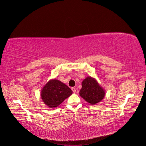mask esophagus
I'll use <instances>...</instances> for the list:
<instances>
[{"label": "esophagus", "instance_id": "esophagus-1", "mask_svg": "<svg viewBox=\"0 0 146 146\" xmlns=\"http://www.w3.org/2000/svg\"><path fill=\"white\" fill-rule=\"evenodd\" d=\"M72 90L73 91V92L74 93H75V92H76V89L74 88H72Z\"/></svg>", "mask_w": 146, "mask_h": 146}]
</instances>
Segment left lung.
I'll return each instance as SVG.
<instances>
[{
	"label": "left lung",
	"mask_w": 146,
	"mask_h": 146,
	"mask_svg": "<svg viewBox=\"0 0 146 146\" xmlns=\"http://www.w3.org/2000/svg\"><path fill=\"white\" fill-rule=\"evenodd\" d=\"M80 95L86 101L94 105L103 99L105 91L94 78L89 76L82 82Z\"/></svg>",
	"instance_id": "left-lung-1"
}]
</instances>
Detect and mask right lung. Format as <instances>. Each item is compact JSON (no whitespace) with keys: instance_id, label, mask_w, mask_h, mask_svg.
I'll list each match as a JSON object with an SVG mask.
<instances>
[{"instance_id":"add662e5","label":"right lung","mask_w":146,"mask_h":146,"mask_svg":"<svg viewBox=\"0 0 146 146\" xmlns=\"http://www.w3.org/2000/svg\"><path fill=\"white\" fill-rule=\"evenodd\" d=\"M72 92L71 89L61 81L52 80L44 86L40 95L44 104L52 108L59 106Z\"/></svg>"}]
</instances>
